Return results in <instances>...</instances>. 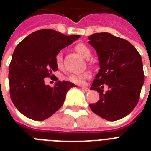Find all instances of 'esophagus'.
<instances>
[{"instance_id": "34e87169", "label": "esophagus", "mask_w": 151, "mask_h": 151, "mask_svg": "<svg viewBox=\"0 0 151 151\" xmlns=\"http://www.w3.org/2000/svg\"><path fill=\"white\" fill-rule=\"evenodd\" d=\"M81 88H82V91H85V92L89 91V88H87V87H81Z\"/></svg>"}]
</instances>
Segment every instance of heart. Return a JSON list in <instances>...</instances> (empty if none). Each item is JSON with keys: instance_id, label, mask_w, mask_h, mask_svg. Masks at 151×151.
Masks as SVG:
<instances>
[{"instance_id": "b5f03b06", "label": "heart", "mask_w": 151, "mask_h": 151, "mask_svg": "<svg viewBox=\"0 0 151 151\" xmlns=\"http://www.w3.org/2000/svg\"><path fill=\"white\" fill-rule=\"evenodd\" d=\"M75 50L77 53L82 56V57L85 58V59H88L91 55V50L87 46L84 44L79 43L76 45L75 46ZM56 65L57 67H62L63 66V56L62 54H57L55 58ZM91 77V73L89 72H85L83 73H80V74H72L70 75L68 78V81L73 82L74 84H77V85H82L85 79L89 78Z\"/></svg>"}]
</instances>
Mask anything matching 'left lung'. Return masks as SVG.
Segmentation results:
<instances>
[{"instance_id": "1", "label": "left lung", "mask_w": 151, "mask_h": 151, "mask_svg": "<svg viewBox=\"0 0 151 151\" xmlns=\"http://www.w3.org/2000/svg\"><path fill=\"white\" fill-rule=\"evenodd\" d=\"M89 45L97 52L100 69L90 90L99 93L100 100L90 104L92 111L108 121L129 115L138 104L145 75L140 54L130 42L110 33H95ZM108 91L103 93V85Z\"/></svg>"}]
</instances>
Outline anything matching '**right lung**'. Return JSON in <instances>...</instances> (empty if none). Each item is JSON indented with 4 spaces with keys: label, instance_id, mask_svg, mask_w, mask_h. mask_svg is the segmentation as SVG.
Masks as SVG:
<instances>
[{
    "label": "right lung",
    "instance_id": "1",
    "mask_svg": "<svg viewBox=\"0 0 151 151\" xmlns=\"http://www.w3.org/2000/svg\"><path fill=\"white\" fill-rule=\"evenodd\" d=\"M80 35H65L53 29H41L24 38L14 50L9 66L10 95L25 116L42 121L63 104L66 93L75 84L58 81L54 87L45 84L58 67L56 56Z\"/></svg>",
    "mask_w": 151,
    "mask_h": 151
}]
</instances>
